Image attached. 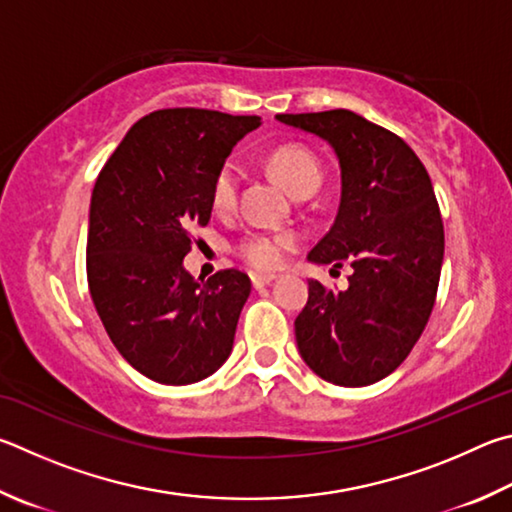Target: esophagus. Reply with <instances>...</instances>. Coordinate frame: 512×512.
Segmentation results:
<instances>
[{"label":"esophagus","instance_id":"1","mask_svg":"<svg viewBox=\"0 0 512 512\" xmlns=\"http://www.w3.org/2000/svg\"><path fill=\"white\" fill-rule=\"evenodd\" d=\"M249 279H251V285H254L256 290H261V288H265V285H270V283L276 279V276H274V274H258V272H251Z\"/></svg>","mask_w":512,"mask_h":512}]
</instances>
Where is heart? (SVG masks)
Returning <instances> with one entry per match:
<instances>
[{"label":"heart","mask_w":512,"mask_h":512,"mask_svg":"<svg viewBox=\"0 0 512 512\" xmlns=\"http://www.w3.org/2000/svg\"><path fill=\"white\" fill-rule=\"evenodd\" d=\"M270 166L276 177L290 188L294 195L315 193L321 179H324V166L319 157L299 143H285L270 155ZM240 184V170L233 161H224L218 168L211 184V202L218 211H229L236 204ZM297 233L292 231H256L247 233L236 242V254L254 270H276L285 263L290 251L297 247Z\"/></svg>","instance_id":"1"}]
</instances>
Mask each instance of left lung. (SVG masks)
Listing matches in <instances>:
<instances>
[{
    "instance_id": "obj_1",
    "label": "left lung",
    "mask_w": 512,
    "mask_h": 512,
    "mask_svg": "<svg viewBox=\"0 0 512 512\" xmlns=\"http://www.w3.org/2000/svg\"><path fill=\"white\" fill-rule=\"evenodd\" d=\"M276 119L335 148L342 202L308 258L353 267L344 292L310 281L299 353L326 382L366 387L407 360L434 310L445 233L432 179L398 134L351 110Z\"/></svg>"
}]
</instances>
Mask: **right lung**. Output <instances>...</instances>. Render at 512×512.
Returning a JSON list of instances; mask_svg holds the SVG:
<instances>
[{"label":"right lung","instance_id":"right-lung-1","mask_svg":"<svg viewBox=\"0 0 512 512\" xmlns=\"http://www.w3.org/2000/svg\"><path fill=\"white\" fill-rule=\"evenodd\" d=\"M261 116L168 107L132 125L98 173L89 206L87 283L125 362L159 384H191L227 360L251 281L184 270L193 229L211 220V184Z\"/></svg>","mask_w":512,"mask_h":512}]
</instances>
